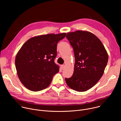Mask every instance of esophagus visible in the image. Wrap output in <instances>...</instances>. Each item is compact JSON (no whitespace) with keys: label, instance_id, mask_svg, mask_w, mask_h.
I'll return each instance as SVG.
<instances>
[{"label":"esophagus","instance_id":"34e87169","mask_svg":"<svg viewBox=\"0 0 121 121\" xmlns=\"http://www.w3.org/2000/svg\"><path fill=\"white\" fill-rule=\"evenodd\" d=\"M64 67H65V65H61V69H63L64 68Z\"/></svg>","mask_w":121,"mask_h":121}]
</instances>
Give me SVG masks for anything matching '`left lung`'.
Segmentation results:
<instances>
[{
	"label": "left lung",
	"instance_id": "8db88e82",
	"mask_svg": "<svg viewBox=\"0 0 121 121\" xmlns=\"http://www.w3.org/2000/svg\"><path fill=\"white\" fill-rule=\"evenodd\" d=\"M66 38L74 49V73L65 78L69 87L84 92L91 89L102 76L108 61L107 51L94 34L85 30L67 33Z\"/></svg>",
	"mask_w": 121,
	"mask_h": 121
}]
</instances>
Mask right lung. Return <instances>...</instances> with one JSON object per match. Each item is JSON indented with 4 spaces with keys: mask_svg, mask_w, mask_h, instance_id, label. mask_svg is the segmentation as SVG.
<instances>
[{
    "mask_svg": "<svg viewBox=\"0 0 121 121\" xmlns=\"http://www.w3.org/2000/svg\"><path fill=\"white\" fill-rule=\"evenodd\" d=\"M66 33H50L30 38L22 46L15 58L19 78L28 90L38 91L50 85L59 71L54 60L58 42Z\"/></svg>",
    "mask_w": 121,
    "mask_h": 121,
    "instance_id": "add662e5",
    "label": "right lung"
}]
</instances>
